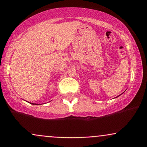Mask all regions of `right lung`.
<instances>
[{"label": "right lung", "mask_w": 147, "mask_h": 147, "mask_svg": "<svg viewBox=\"0 0 147 147\" xmlns=\"http://www.w3.org/2000/svg\"><path fill=\"white\" fill-rule=\"evenodd\" d=\"M31 104H32V105H39V104H36V103H32V102H30Z\"/></svg>", "instance_id": "obj_1"}]
</instances>
